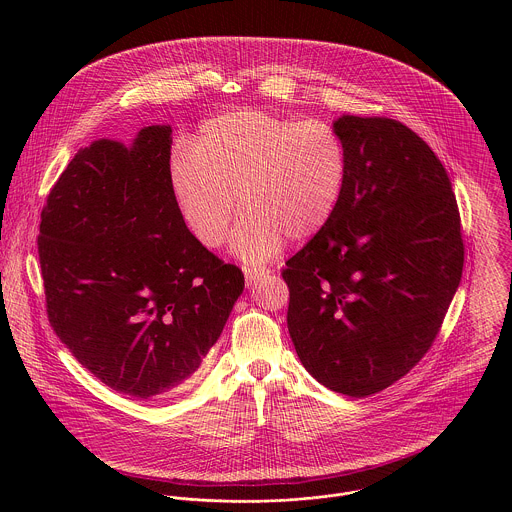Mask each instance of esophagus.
I'll use <instances>...</instances> for the list:
<instances>
[{"mask_svg": "<svg viewBox=\"0 0 512 512\" xmlns=\"http://www.w3.org/2000/svg\"><path fill=\"white\" fill-rule=\"evenodd\" d=\"M268 274H270V270H268V268H264V266H248V268H244V276H246L248 286L256 284L258 280L266 278Z\"/></svg>", "mask_w": 512, "mask_h": 512, "instance_id": "obj_1", "label": "esophagus"}]
</instances>
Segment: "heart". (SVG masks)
<instances>
[{
  "mask_svg": "<svg viewBox=\"0 0 512 512\" xmlns=\"http://www.w3.org/2000/svg\"><path fill=\"white\" fill-rule=\"evenodd\" d=\"M167 175L181 219L205 248L224 242L240 197L246 215L232 250L262 262L286 236L303 242L327 228L349 181V151L329 122L238 108L203 122Z\"/></svg>",
  "mask_w": 512,
  "mask_h": 512,
  "instance_id": "1",
  "label": "heart"
}]
</instances>
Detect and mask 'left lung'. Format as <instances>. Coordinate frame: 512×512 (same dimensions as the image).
Wrapping results in <instances>:
<instances>
[{
  "mask_svg": "<svg viewBox=\"0 0 512 512\" xmlns=\"http://www.w3.org/2000/svg\"><path fill=\"white\" fill-rule=\"evenodd\" d=\"M333 126L349 151L341 205L282 278L299 361L329 390L365 398L430 351L465 248L447 171L416 132L380 116Z\"/></svg>",
  "mask_w": 512,
  "mask_h": 512,
  "instance_id": "8db88e82",
  "label": "left lung"
}]
</instances>
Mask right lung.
<instances>
[{
  "instance_id": "obj_1",
  "label": "right lung",
  "mask_w": 512,
  "mask_h": 512,
  "mask_svg": "<svg viewBox=\"0 0 512 512\" xmlns=\"http://www.w3.org/2000/svg\"><path fill=\"white\" fill-rule=\"evenodd\" d=\"M169 159V126H147L130 149H78L37 238L53 331L98 380L144 400L189 382L244 290L242 270L185 226Z\"/></svg>"
}]
</instances>
